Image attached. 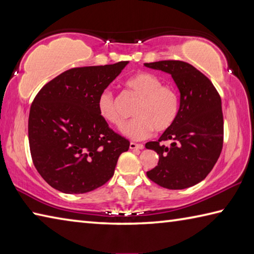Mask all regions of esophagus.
I'll return each instance as SVG.
<instances>
[{
    "mask_svg": "<svg viewBox=\"0 0 254 254\" xmlns=\"http://www.w3.org/2000/svg\"><path fill=\"white\" fill-rule=\"evenodd\" d=\"M143 148H144L143 144H137V143H134V142L130 143V149L131 150H142Z\"/></svg>",
    "mask_w": 254,
    "mask_h": 254,
    "instance_id": "obj_1",
    "label": "esophagus"
}]
</instances>
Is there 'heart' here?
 Returning a JSON list of instances; mask_svg holds the SVG:
<instances>
[{"label": "heart", "mask_w": 254, "mask_h": 254, "mask_svg": "<svg viewBox=\"0 0 254 254\" xmlns=\"http://www.w3.org/2000/svg\"><path fill=\"white\" fill-rule=\"evenodd\" d=\"M128 92L139 98L131 123L123 128L124 135L133 140H143L157 132L167 131L173 127L179 112V98L175 89L162 85L161 79L151 72L140 71L124 81ZM98 113L105 122L115 127L124 126V119L119 113L113 93L103 92L97 101Z\"/></svg>", "instance_id": "1"}]
</instances>
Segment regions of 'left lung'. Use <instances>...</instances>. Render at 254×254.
<instances>
[{
	"instance_id": "8db88e82",
	"label": "left lung",
	"mask_w": 254,
	"mask_h": 254,
	"mask_svg": "<svg viewBox=\"0 0 254 254\" xmlns=\"http://www.w3.org/2000/svg\"><path fill=\"white\" fill-rule=\"evenodd\" d=\"M171 75L180 93L178 117L158 141L145 148L159 154L158 166L147 173L149 179L168 189H185L206 178L223 147L222 102L207 77L190 64L161 60L144 64ZM168 140L169 145H165Z\"/></svg>"
}]
</instances>
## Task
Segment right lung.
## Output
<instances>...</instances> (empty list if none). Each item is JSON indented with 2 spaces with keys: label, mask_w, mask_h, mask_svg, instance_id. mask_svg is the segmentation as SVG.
<instances>
[{
  "label": "right lung",
  "mask_w": 254,
  "mask_h": 254,
  "mask_svg": "<svg viewBox=\"0 0 254 254\" xmlns=\"http://www.w3.org/2000/svg\"><path fill=\"white\" fill-rule=\"evenodd\" d=\"M127 64L72 68L37 94L29 114L30 152L38 173L53 188L84 194L113 177L130 142L109 127L97 101Z\"/></svg>",
  "instance_id": "obj_1"
}]
</instances>
